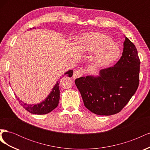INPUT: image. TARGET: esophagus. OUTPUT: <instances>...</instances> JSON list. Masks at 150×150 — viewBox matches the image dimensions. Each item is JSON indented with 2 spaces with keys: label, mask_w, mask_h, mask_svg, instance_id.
Masks as SVG:
<instances>
[{
  "label": "esophagus",
  "mask_w": 150,
  "mask_h": 150,
  "mask_svg": "<svg viewBox=\"0 0 150 150\" xmlns=\"http://www.w3.org/2000/svg\"><path fill=\"white\" fill-rule=\"evenodd\" d=\"M85 74V71L83 69H78L74 72L73 73V79H76L79 77L83 76Z\"/></svg>",
  "instance_id": "1"
}]
</instances>
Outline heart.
<instances>
[{"label":"heart","mask_w":150,"mask_h":150,"mask_svg":"<svg viewBox=\"0 0 150 150\" xmlns=\"http://www.w3.org/2000/svg\"><path fill=\"white\" fill-rule=\"evenodd\" d=\"M83 52L85 54L96 52L92 58L94 67H103L111 64L120 54V50L106 35L91 33L83 37Z\"/></svg>","instance_id":"b5f03b06"}]
</instances>
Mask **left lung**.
Masks as SVG:
<instances>
[{"mask_svg":"<svg viewBox=\"0 0 150 150\" xmlns=\"http://www.w3.org/2000/svg\"><path fill=\"white\" fill-rule=\"evenodd\" d=\"M122 56L99 76L75 80L86 108L94 114L110 116L120 112L138 88L140 60L134 44L125 38Z\"/></svg>","mask_w":150,"mask_h":150,"instance_id":"8db88e82","label":"left lung"}]
</instances>
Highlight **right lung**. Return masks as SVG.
I'll return each mask as SVG.
<instances>
[{"label": "right lung", "instance_id": "obj_1", "mask_svg": "<svg viewBox=\"0 0 150 150\" xmlns=\"http://www.w3.org/2000/svg\"><path fill=\"white\" fill-rule=\"evenodd\" d=\"M33 29H34V28H33ZM72 74H73V71L72 70L68 71L65 73L67 76L69 77H71L72 76ZM59 81L54 86L51 93L49 94L48 97L45 99V101L39 104H35V105H29V104L24 103V102L19 100V99L17 96L16 98L21 104V105L23 106L25 110L32 113V114L45 115L51 112L57 106L59 101Z\"/></svg>", "mask_w": 150, "mask_h": 150}]
</instances>
